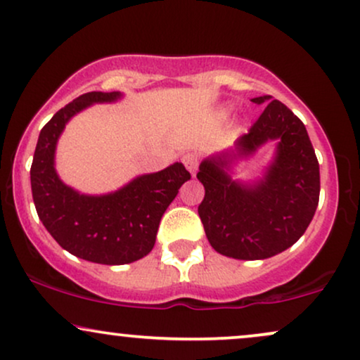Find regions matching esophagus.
<instances>
[{
    "label": "esophagus",
    "instance_id": "esophagus-1",
    "mask_svg": "<svg viewBox=\"0 0 360 360\" xmlns=\"http://www.w3.org/2000/svg\"><path fill=\"white\" fill-rule=\"evenodd\" d=\"M183 162H184L186 169H188V171L191 172V176L196 174V171H198V164H199V159H198V155H196V154H193V153L184 154V155H183Z\"/></svg>",
    "mask_w": 360,
    "mask_h": 360
}]
</instances>
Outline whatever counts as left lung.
<instances>
[{"label": "left lung", "mask_w": 360, "mask_h": 360, "mask_svg": "<svg viewBox=\"0 0 360 360\" xmlns=\"http://www.w3.org/2000/svg\"><path fill=\"white\" fill-rule=\"evenodd\" d=\"M268 103L248 134L235 146L207 155L198 179L205 199L198 207L210 245L235 259H265L295 245L319 206L320 171L304 122L271 95L251 98ZM276 142L272 161L255 180L232 177L238 160Z\"/></svg>", "instance_id": "obj_1"}]
</instances>
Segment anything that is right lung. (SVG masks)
Wrapping results in <instances>:
<instances>
[{"label":"right lung","mask_w":360,"mask_h":360,"mask_svg":"<svg viewBox=\"0 0 360 360\" xmlns=\"http://www.w3.org/2000/svg\"><path fill=\"white\" fill-rule=\"evenodd\" d=\"M122 97L120 92H89L67 103L41 129L30 171L33 202L46 231L73 257L101 265H127L149 255L162 214L191 179L183 162L136 176L105 194H84L60 179L55 154L65 125L94 103Z\"/></svg>","instance_id":"1"}]
</instances>
